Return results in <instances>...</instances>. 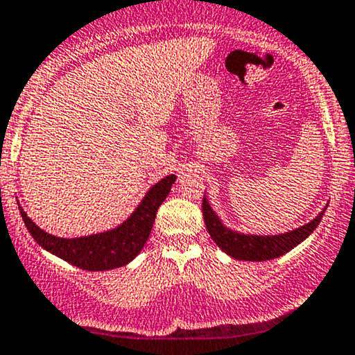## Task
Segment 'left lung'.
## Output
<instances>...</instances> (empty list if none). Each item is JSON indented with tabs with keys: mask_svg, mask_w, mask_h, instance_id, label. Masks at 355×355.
I'll use <instances>...</instances> for the list:
<instances>
[{
	"mask_svg": "<svg viewBox=\"0 0 355 355\" xmlns=\"http://www.w3.org/2000/svg\"><path fill=\"white\" fill-rule=\"evenodd\" d=\"M327 207V205H326ZM326 207L305 225L293 228V230L284 232L277 235H256V234H242V232L234 230L230 226H226L218 216V212L211 207L207 197L204 195L202 200V212H204V221L207 226L209 235L212 241L218 244L223 252L235 259L242 261H268L279 256L286 254L296 245L302 244L310 234L317 228V225L322 219Z\"/></svg>",
	"mask_w": 355,
	"mask_h": 355,
	"instance_id": "obj_1",
	"label": "left lung"
}]
</instances>
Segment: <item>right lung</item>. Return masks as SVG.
<instances>
[{"mask_svg":"<svg viewBox=\"0 0 355 355\" xmlns=\"http://www.w3.org/2000/svg\"><path fill=\"white\" fill-rule=\"evenodd\" d=\"M175 181V175H165L164 180L155 183L143 200L139 202L132 214L120 223L111 230L99 232V234L83 235V237H57L42 230L28 214L20 209V216L24 219V225L29 230L36 242L42 245L45 251L52 252L57 258L78 266L89 272H101V270H113L125 266L132 261L146 244L148 237L153 228L157 211L162 202L167 198L172 184Z\"/></svg>","mask_w":355,"mask_h":355,"instance_id":"obj_1","label":"right lung"}]
</instances>
